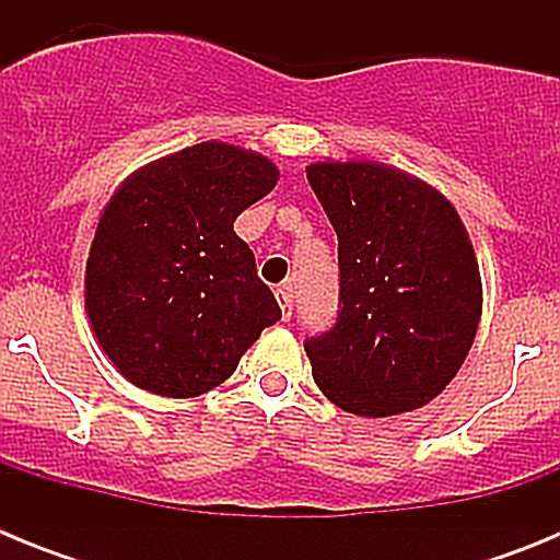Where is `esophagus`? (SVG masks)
Wrapping results in <instances>:
<instances>
[{
    "instance_id": "esophagus-1",
    "label": "esophagus",
    "mask_w": 560,
    "mask_h": 560,
    "mask_svg": "<svg viewBox=\"0 0 560 560\" xmlns=\"http://www.w3.org/2000/svg\"><path fill=\"white\" fill-rule=\"evenodd\" d=\"M275 296H277V303H280V311H283V319L289 323L291 314H294V289L285 283L275 291Z\"/></svg>"
}]
</instances>
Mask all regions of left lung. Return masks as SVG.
Segmentation results:
<instances>
[{
  "label": "left lung",
  "instance_id": "8db88e82",
  "mask_svg": "<svg viewBox=\"0 0 560 560\" xmlns=\"http://www.w3.org/2000/svg\"><path fill=\"white\" fill-rule=\"evenodd\" d=\"M308 182L339 237V311L305 339L316 387L364 418L446 389L477 336L482 283L457 210L375 162H316Z\"/></svg>",
  "mask_w": 560,
  "mask_h": 560
}]
</instances>
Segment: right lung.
I'll list each match as a JSON object with an SVG mask.
<instances>
[{"instance_id": "1", "label": "right lung", "mask_w": 560, "mask_h": 560, "mask_svg": "<svg viewBox=\"0 0 560 560\" xmlns=\"http://www.w3.org/2000/svg\"><path fill=\"white\" fill-rule=\"evenodd\" d=\"M260 153L201 142L133 173L103 210L86 311L131 384L196 398L235 373L280 305L232 224L277 185Z\"/></svg>"}]
</instances>
